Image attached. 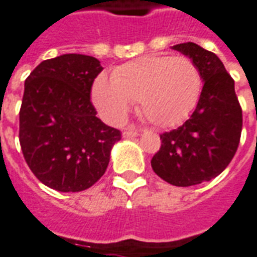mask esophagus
I'll return each instance as SVG.
<instances>
[{"label": "esophagus", "mask_w": 257, "mask_h": 257, "mask_svg": "<svg viewBox=\"0 0 257 257\" xmlns=\"http://www.w3.org/2000/svg\"><path fill=\"white\" fill-rule=\"evenodd\" d=\"M122 136L125 139H132V138H136L139 136V131L135 128V126H129L122 132Z\"/></svg>", "instance_id": "obj_1"}]
</instances>
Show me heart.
Returning a JSON list of instances; mask_svg holds the SVG:
<instances>
[{"label": "heart", "mask_w": 257, "mask_h": 257, "mask_svg": "<svg viewBox=\"0 0 257 257\" xmlns=\"http://www.w3.org/2000/svg\"><path fill=\"white\" fill-rule=\"evenodd\" d=\"M111 82L99 79L93 101L110 122H121L132 101L157 126L182 122L198 103L202 77L197 64L184 56L147 55L118 67Z\"/></svg>", "instance_id": "1"}]
</instances>
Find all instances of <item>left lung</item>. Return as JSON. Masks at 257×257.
<instances>
[{"label": "left lung", "mask_w": 257, "mask_h": 257, "mask_svg": "<svg viewBox=\"0 0 257 257\" xmlns=\"http://www.w3.org/2000/svg\"><path fill=\"white\" fill-rule=\"evenodd\" d=\"M172 49L198 66L204 86L191 117L178 129L161 135V149L151 167L169 184L189 187L209 182L231 162L241 138L242 110L234 79L215 53L194 42Z\"/></svg>", "instance_id": "left-lung-1"}]
</instances>
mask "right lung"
I'll list each match as a JSON object with an SVG mask.
<instances>
[{
    "label": "right lung",
    "mask_w": 257,
    "mask_h": 257,
    "mask_svg": "<svg viewBox=\"0 0 257 257\" xmlns=\"http://www.w3.org/2000/svg\"><path fill=\"white\" fill-rule=\"evenodd\" d=\"M96 58L66 53L38 64L25 82L20 147L37 179L62 193L89 189L104 175L121 132L96 117Z\"/></svg>",
    "instance_id": "obj_1"
}]
</instances>
